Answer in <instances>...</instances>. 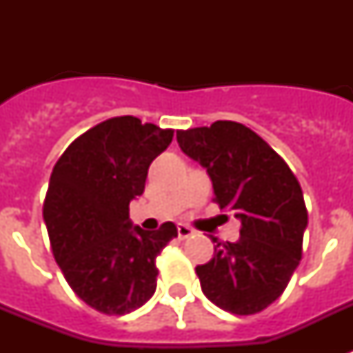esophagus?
<instances>
[{"label":"esophagus","mask_w":353,"mask_h":353,"mask_svg":"<svg viewBox=\"0 0 353 353\" xmlns=\"http://www.w3.org/2000/svg\"><path fill=\"white\" fill-rule=\"evenodd\" d=\"M192 232L194 231L188 225H183V223L177 225V236H179L181 240H185V238H188V236H192Z\"/></svg>","instance_id":"obj_1"}]
</instances>
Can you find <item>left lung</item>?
I'll use <instances>...</instances> for the list:
<instances>
[{
	"instance_id": "left-lung-1",
	"label": "left lung",
	"mask_w": 353,
	"mask_h": 353,
	"mask_svg": "<svg viewBox=\"0 0 353 353\" xmlns=\"http://www.w3.org/2000/svg\"><path fill=\"white\" fill-rule=\"evenodd\" d=\"M179 148L209 174L216 203L241 223L236 241H216L196 273L205 296L234 315H252L282 295L301 262L307 212L285 161L240 122L177 132Z\"/></svg>"
}]
</instances>
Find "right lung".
Returning <instances> with one entry per match:
<instances>
[{
	"label": "right lung",
	"instance_id": "add662e5",
	"mask_svg": "<svg viewBox=\"0 0 353 353\" xmlns=\"http://www.w3.org/2000/svg\"><path fill=\"white\" fill-rule=\"evenodd\" d=\"M174 132L124 115L97 124L69 144L52 168L43 203L54 260L71 290L97 312L124 315L157 288L155 258L177 229L144 231L130 201L144 192L152 161Z\"/></svg>",
	"mask_w": 353,
	"mask_h": 353
}]
</instances>
